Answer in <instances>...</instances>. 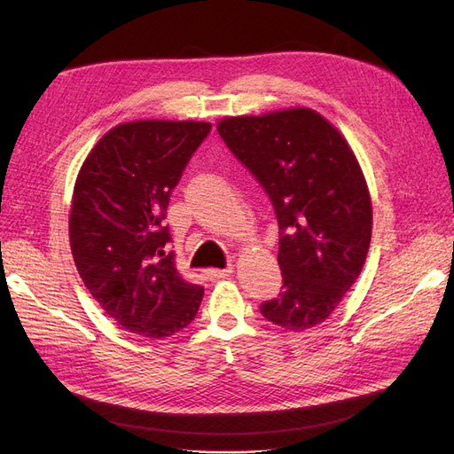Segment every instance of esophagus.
<instances>
[{
  "label": "esophagus",
  "instance_id": "1",
  "mask_svg": "<svg viewBox=\"0 0 454 454\" xmlns=\"http://www.w3.org/2000/svg\"><path fill=\"white\" fill-rule=\"evenodd\" d=\"M231 272H232V265H231V267H225V269H212V270H208V277H210L212 280H217V278L229 277Z\"/></svg>",
  "mask_w": 454,
  "mask_h": 454
}]
</instances>
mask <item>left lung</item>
Returning a JSON list of instances; mask_svg holds the SVG:
<instances>
[{"label": "left lung", "mask_w": 454, "mask_h": 454, "mask_svg": "<svg viewBox=\"0 0 454 454\" xmlns=\"http://www.w3.org/2000/svg\"><path fill=\"white\" fill-rule=\"evenodd\" d=\"M217 132L272 200L284 292L261 314L287 332L325 322L358 280L373 208L360 162L332 122L309 107L223 117Z\"/></svg>", "instance_id": "1"}]
</instances>
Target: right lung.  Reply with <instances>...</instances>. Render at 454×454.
I'll return each mask as SVG.
<instances>
[{
	"label": "right lung",
	"mask_w": 454,
	"mask_h": 454,
	"mask_svg": "<svg viewBox=\"0 0 454 454\" xmlns=\"http://www.w3.org/2000/svg\"><path fill=\"white\" fill-rule=\"evenodd\" d=\"M202 121H130L106 132L81 167L70 246L81 280L119 325L164 339L195 320L204 287L164 254L172 189L208 136Z\"/></svg>",
	"instance_id": "obj_1"
}]
</instances>
